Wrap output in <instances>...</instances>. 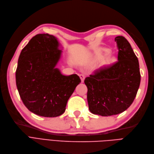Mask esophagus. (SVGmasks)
<instances>
[{
  "mask_svg": "<svg viewBox=\"0 0 154 154\" xmlns=\"http://www.w3.org/2000/svg\"><path fill=\"white\" fill-rule=\"evenodd\" d=\"M80 79H81V81H82V82L83 83V82H84L85 76L84 74H80Z\"/></svg>",
  "mask_w": 154,
  "mask_h": 154,
  "instance_id": "esophagus-1",
  "label": "esophagus"
}]
</instances>
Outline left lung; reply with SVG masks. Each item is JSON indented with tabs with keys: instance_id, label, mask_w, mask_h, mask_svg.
I'll use <instances>...</instances> for the list:
<instances>
[{
	"instance_id": "1",
	"label": "left lung",
	"mask_w": 154,
	"mask_h": 154,
	"mask_svg": "<svg viewBox=\"0 0 154 154\" xmlns=\"http://www.w3.org/2000/svg\"><path fill=\"white\" fill-rule=\"evenodd\" d=\"M118 61L102 67L85 79L88 109L102 116L123 112L131 105L141 82L139 62L128 40L122 36L115 38Z\"/></svg>"
}]
</instances>
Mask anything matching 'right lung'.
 <instances>
[{
  "label": "right lung",
  "mask_w": 154,
  "mask_h": 154,
  "mask_svg": "<svg viewBox=\"0 0 154 154\" xmlns=\"http://www.w3.org/2000/svg\"><path fill=\"white\" fill-rule=\"evenodd\" d=\"M55 36L38 34L21 51L16 70V84L27 109L43 117L64 113L67 101L81 82L77 74L65 76L56 68L62 50Z\"/></svg>",
  "instance_id": "1"
}]
</instances>
